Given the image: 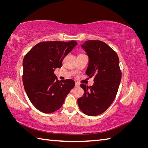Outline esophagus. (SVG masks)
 Wrapping results in <instances>:
<instances>
[{"instance_id":"esophagus-1","label":"esophagus","mask_w":148,"mask_h":148,"mask_svg":"<svg viewBox=\"0 0 148 148\" xmlns=\"http://www.w3.org/2000/svg\"><path fill=\"white\" fill-rule=\"evenodd\" d=\"M75 88H78L79 87V84L78 83H75Z\"/></svg>"}]
</instances>
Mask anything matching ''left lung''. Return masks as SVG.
<instances>
[{"label":"left lung","instance_id":"8db88e82","mask_svg":"<svg viewBox=\"0 0 148 148\" xmlns=\"http://www.w3.org/2000/svg\"><path fill=\"white\" fill-rule=\"evenodd\" d=\"M89 58L86 74L95 77L91 86L81 84L84 95L78 104L89 116L100 115L109 108L117 95L122 78L119 57L112 49L101 41L89 40L82 45Z\"/></svg>","mask_w":148,"mask_h":148}]
</instances>
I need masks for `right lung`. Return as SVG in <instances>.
Segmentation results:
<instances>
[{
	"instance_id": "obj_1",
	"label": "right lung",
	"mask_w": 148,
	"mask_h": 148,
	"mask_svg": "<svg viewBox=\"0 0 148 148\" xmlns=\"http://www.w3.org/2000/svg\"><path fill=\"white\" fill-rule=\"evenodd\" d=\"M77 44L75 41L41 42L25 56V90L33 105L42 112L52 113L59 109L75 86L73 80L67 79L61 82L53 72L60 68L64 57Z\"/></svg>"
}]
</instances>
